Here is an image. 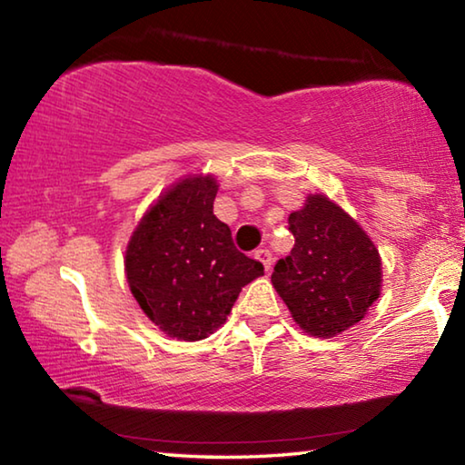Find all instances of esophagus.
Returning <instances> with one entry per match:
<instances>
[{"mask_svg":"<svg viewBox=\"0 0 465 465\" xmlns=\"http://www.w3.org/2000/svg\"><path fill=\"white\" fill-rule=\"evenodd\" d=\"M254 256L258 258V261H261V262L264 264V269H266V271H271V266H272V254H271V250H266V248H258V250L254 252Z\"/></svg>","mask_w":465,"mask_h":465,"instance_id":"34e87169","label":"esophagus"}]
</instances>
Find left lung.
Wrapping results in <instances>:
<instances>
[{
    "mask_svg": "<svg viewBox=\"0 0 465 465\" xmlns=\"http://www.w3.org/2000/svg\"><path fill=\"white\" fill-rule=\"evenodd\" d=\"M291 254L274 264L272 287L295 324L332 338L365 318L381 293V256L355 219L328 199L308 194L289 215Z\"/></svg>",
    "mask_w": 465,
    "mask_h": 465,
    "instance_id": "obj_1",
    "label": "left lung"
}]
</instances>
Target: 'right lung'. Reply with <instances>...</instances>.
I'll return each mask as SVG.
<instances>
[{
  "label": "right lung",
  "mask_w": 465,
  "mask_h": 465,
  "mask_svg": "<svg viewBox=\"0 0 465 465\" xmlns=\"http://www.w3.org/2000/svg\"><path fill=\"white\" fill-rule=\"evenodd\" d=\"M215 176L191 174L141 217L124 252L133 297L163 334L203 341L225 324L243 285L264 266L233 246L232 232L213 215Z\"/></svg>",
  "instance_id": "add662e5"
}]
</instances>
